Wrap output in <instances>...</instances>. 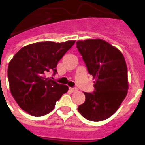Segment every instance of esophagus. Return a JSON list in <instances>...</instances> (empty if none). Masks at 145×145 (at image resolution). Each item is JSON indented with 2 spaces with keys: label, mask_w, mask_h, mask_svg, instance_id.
Listing matches in <instances>:
<instances>
[{
  "label": "esophagus",
  "mask_w": 145,
  "mask_h": 145,
  "mask_svg": "<svg viewBox=\"0 0 145 145\" xmlns=\"http://www.w3.org/2000/svg\"><path fill=\"white\" fill-rule=\"evenodd\" d=\"M69 90H70V91L71 93H74L76 91H77V88H76V87H70Z\"/></svg>",
  "instance_id": "1"
}]
</instances>
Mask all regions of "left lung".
Returning <instances> with one entry per match:
<instances>
[{
  "mask_svg": "<svg viewBox=\"0 0 145 145\" xmlns=\"http://www.w3.org/2000/svg\"><path fill=\"white\" fill-rule=\"evenodd\" d=\"M76 44L88 72L96 79L95 90L84 93L85 102L77 109L85 119L103 121L116 112L128 93L124 56L118 48L100 39L77 41Z\"/></svg>",
  "mask_w": 145,
  "mask_h": 145,
  "instance_id": "obj_1",
  "label": "left lung"
}]
</instances>
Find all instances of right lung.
Listing matches in <instances>:
<instances>
[{
  "label": "right lung",
  "mask_w": 145,
  "mask_h": 145,
  "mask_svg": "<svg viewBox=\"0 0 145 145\" xmlns=\"http://www.w3.org/2000/svg\"><path fill=\"white\" fill-rule=\"evenodd\" d=\"M74 42H40L24 46L16 53L9 63L7 76L11 94L23 110L33 116H45L68 92V86L46 74L57 73L58 62Z\"/></svg>",
  "instance_id": "add662e5"
}]
</instances>
